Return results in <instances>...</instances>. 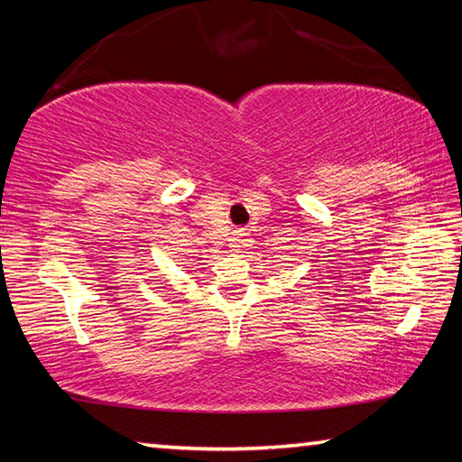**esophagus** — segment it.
Returning <instances> with one entry per match:
<instances>
[{"label": "esophagus", "instance_id": "34e87169", "mask_svg": "<svg viewBox=\"0 0 462 462\" xmlns=\"http://www.w3.org/2000/svg\"><path fill=\"white\" fill-rule=\"evenodd\" d=\"M246 242H248V234H245V232H240L236 238H234V250H240L242 246H246Z\"/></svg>", "mask_w": 462, "mask_h": 462}]
</instances>
